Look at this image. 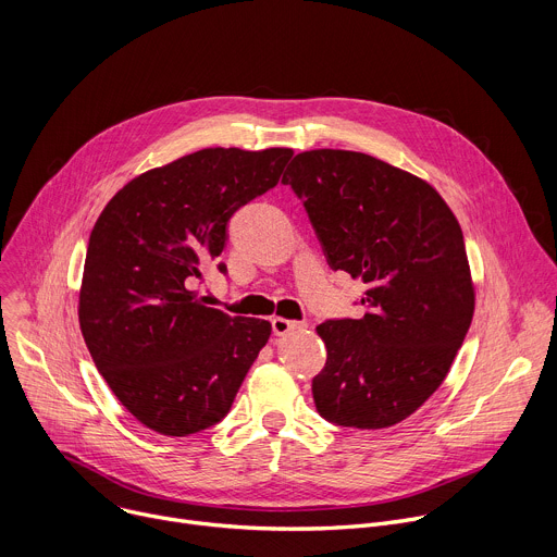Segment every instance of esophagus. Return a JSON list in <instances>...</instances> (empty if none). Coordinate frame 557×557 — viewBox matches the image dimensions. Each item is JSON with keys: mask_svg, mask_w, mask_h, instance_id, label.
<instances>
[{"mask_svg": "<svg viewBox=\"0 0 557 557\" xmlns=\"http://www.w3.org/2000/svg\"><path fill=\"white\" fill-rule=\"evenodd\" d=\"M273 333L277 337H284V335H290L295 331H304L306 329V322H293V320H284V317H273Z\"/></svg>", "mask_w": 557, "mask_h": 557, "instance_id": "34e87169", "label": "esophagus"}]
</instances>
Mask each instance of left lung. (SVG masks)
Segmentation results:
<instances>
[{
  "instance_id": "left-lung-1",
  "label": "left lung",
  "mask_w": 557,
  "mask_h": 557,
  "mask_svg": "<svg viewBox=\"0 0 557 557\" xmlns=\"http://www.w3.org/2000/svg\"><path fill=\"white\" fill-rule=\"evenodd\" d=\"M301 200L329 267L361 277V320L317 326L329 357L314 408L342 428L381 430L417 412L473 317L462 231L425 181L361 151H301L282 178Z\"/></svg>"
}]
</instances>
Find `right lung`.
<instances>
[{
    "label": "right lung",
    "mask_w": 557,
    "mask_h": 557,
    "mask_svg": "<svg viewBox=\"0 0 557 557\" xmlns=\"http://www.w3.org/2000/svg\"><path fill=\"white\" fill-rule=\"evenodd\" d=\"M293 149H200L127 183L88 243L78 324L97 370L145 428L189 436L226 417L271 324L189 290L231 215L273 189ZM226 275V264L218 262Z\"/></svg>",
    "instance_id": "right-lung-1"
}]
</instances>
